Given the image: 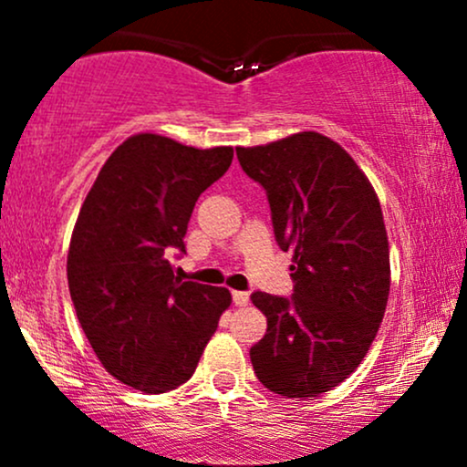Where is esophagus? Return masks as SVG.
Returning <instances> with one entry per match:
<instances>
[{"label": "esophagus", "mask_w": 467, "mask_h": 467, "mask_svg": "<svg viewBox=\"0 0 467 467\" xmlns=\"http://www.w3.org/2000/svg\"><path fill=\"white\" fill-rule=\"evenodd\" d=\"M233 303L237 305V307H245V305L250 303L248 292H233Z\"/></svg>", "instance_id": "34e87169"}]
</instances>
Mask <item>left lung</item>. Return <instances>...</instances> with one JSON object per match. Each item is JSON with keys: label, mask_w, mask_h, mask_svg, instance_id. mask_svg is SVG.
Here are the masks:
<instances>
[{"label": "left lung", "mask_w": 467, "mask_h": 467, "mask_svg": "<svg viewBox=\"0 0 467 467\" xmlns=\"http://www.w3.org/2000/svg\"><path fill=\"white\" fill-rule=\"evenodd\" d=\"M245 175L264 186L278 248L294 252V294H252L265 336L250 349L272 393L316 398L345 382L378 336L390 265L382 208L371 182L340 144L301 131L239 147Z\"/></svg>", "instance_id": "8db88e82"}]
</instances>
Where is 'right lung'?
Here are the masks:
<instances>
[{"mask_svg": "<svg viewBox=\"0 0 467 467\" xmlns=\"http://www.w3.org/2000/svg\"><path fill=\"white\" fill-rule=\"evenodd\" d=\"M233 162V147L195 149L158 133L127 138L80 206L67 252L69 296L107 373L142 393H166L195 373L226 287L182 281L192 208Z\"/></svg>", "mask_w": 467, "mask_h": 467, "instance_id": "obj_1", "label": "right lung"}]
</instances>
